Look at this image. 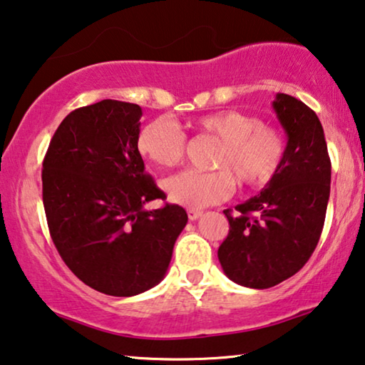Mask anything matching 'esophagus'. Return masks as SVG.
Segmentation results:
<instances>
[{"label": "esophagus", "mask_w": 365, "mask_h": 365, "mask_svg": "<svg viewBox=\"0 0 365 365\" xmlns=\"http://www.w3.org/2000/svg\"><path fill=\"white\" fill-rule=\"evenodd\" d=\"M187 215H188V220H190V221H197L198 217L201 216V211H200V210L190 208V210H187Z\"/></svg>", "instance_id": "1"}]
</instances>
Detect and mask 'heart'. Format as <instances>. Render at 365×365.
<instances>
[{"instance_id":"obj_1","label":"heart","mask_w":365,"mask_h":365,"mask_svg":"<svg viewBox=\"0 0 365 365\" xmlns=\"http://www.w3.org/2000/svg\"><path fill=\"white\" fill-rule=\"evenodd\" d=\"M193 128L198 135L220 140L211 159L216 170H183L167 178V195L177 205L205 208L225 201L235 192V178L244 187H260L274 178L285 160V134L254 114L211 113L198 118ZM138 150L157 167H175L185 157L187 134L173 119L155 118L140 129Z\"/></svg>"}]
</instances>
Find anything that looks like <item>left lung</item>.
<instances>
[{"label":"left lung","instance_id":"1","mask_svg":"<svg viewBox=\"0 0 365 365\" xmlns=\"http://www.w3.org/2000/svg\"><path fill=\"white\" fill-rule=\"evenodd\" d=\"M288 135L287 155L260 195L225 210L230 232L217 259L232 282L270 288L295 275L318 246L331 188V160L312 108L279 93L272 103Z\"/></svg>","mask_w":365,"mask_h":365}]
</instances>
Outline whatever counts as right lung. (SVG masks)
Masks as SVG:
<instances>
[{"mask_svg": "<svg viewBox=\"0 0 365 365\" xmlns=\"http://www.w3.org/2000/svg\"><path fill=\"white\" fill-rule=\"evenodd\" d=\"M139 105L103 100L67 114L42 162L48 232L67 267L95 290L133 297L155 287L187 225L165 200L138 150Z\"/></svg>", "mask_w": 365, "mask_h": 365, "instance_id": "add662e5", "label": "right lung"}]
</instances>
